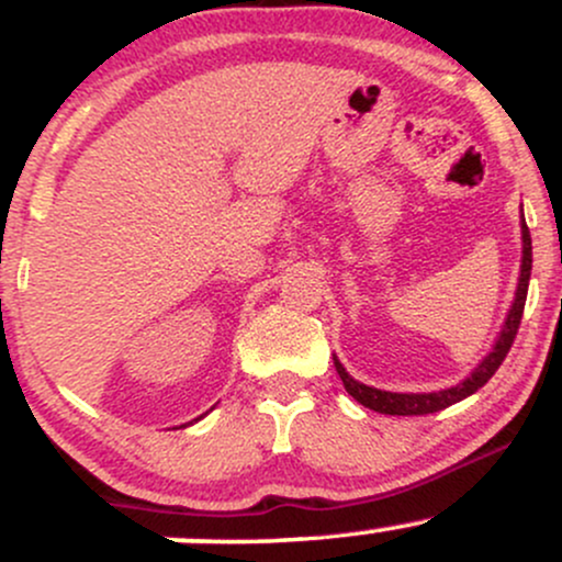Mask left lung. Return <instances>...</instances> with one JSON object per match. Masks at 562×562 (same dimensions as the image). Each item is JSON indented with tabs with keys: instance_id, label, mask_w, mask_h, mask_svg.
Masks as SVG:
<instances>
[{
	"instance_id": "obj_1",
	"label": "left lung",
	"mask_w": 562,
	"mask_h": 562,
	"mask_svg": "<svg viewBox=\"0 0 562 562\" xmlns=\"http://www.w3.org/2000/svg\"><path fill=\"white\" fill-rule=\"evenodd\" d=\"M520 235H524V259H520V277H518V290H515V301L509 306L505 325H502V333L496 335V344L486 357L481 359V364L475 367L470 375L462 380V383L451 385V389L434 391V393H393V391H380L372 389V385L359 383L346 372V367L338 362V357H333L335 370H338L340 380H344L346 391L357 398L359 404L367 406V409H375L380 415H430V412L447 409V406L462 402L470 393L492 380V375L499 370V364L505 362L509 346H513L515 335H518L520 317H524L526 306V293H528V280H531V232L526 227V218H520Z\"/></svg>"
}]
</instances>
